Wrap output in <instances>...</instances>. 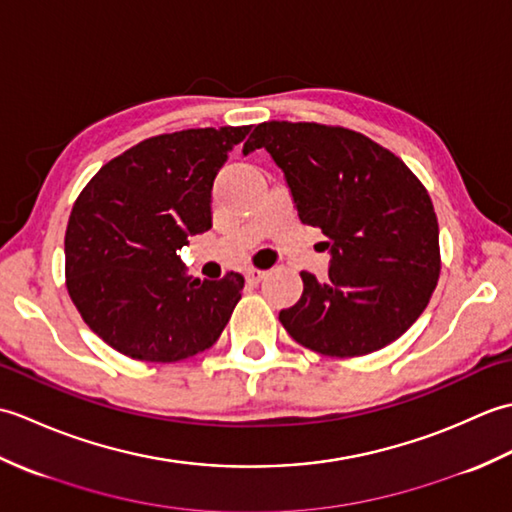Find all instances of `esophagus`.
Returning <instances> with one entry per match:
<instances>
[{"label":"esophagus","instance_id":"34e87169","mask_svg":"<svg viewBox=\"0 0 512 512\" xmlns=\"http://www.w3.org/2000/svg\"><path fill=\"white\" fill-rule=\"evenodd\" d=\"M266 277V270H259V268H246V281L248 284H259Z\"/></svg>","mask_w":512,"mask_h":512}]
</instances>
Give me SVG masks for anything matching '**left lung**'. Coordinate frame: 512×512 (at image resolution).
Masks as SVG:
<instances>
[{"instance_id":"obj_1","label":"left lung","mask_w":512,"mask_h":512,"mask_svg":"<svg viewBox=\"0 0 512 512\" xmlns=\"http://www.w3.org/2000/svg\"><path fill=\"white\" fill-rule=\"evenodd\" d=\"M266 149L286 176L299 220L321 228L328 281L301 273L303 295L279 321L299 345L332 358L372 354L405 334L436 290L440 231L424 184L354 129L259 123L244 154Z\"/></svg>"}]
</instances>
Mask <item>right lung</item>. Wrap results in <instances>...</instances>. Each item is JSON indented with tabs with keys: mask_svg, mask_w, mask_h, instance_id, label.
Here are the masks:
<instances>
[{
	"mask_svg": "<svg viewBox=\"0 0 512 512\" xmlns=\"http://www.w3.org/2000/svg\"><path fill=\"white\" fill-rule=\"evenodd\" d=\"M250 127L151 136L103 165L76 198L65 228V288L116 352L176 363L220 339L244 277H187L178 250L211 228L213 180Z\"/></svg>",
	"mask_w": 512,
	"mask_h": 512,
	"instance_id": "add662e5",
	"label": "right lung"
}]
</instances>
